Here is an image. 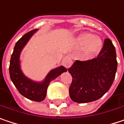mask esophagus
Wrapping results in <instances>:
<instances>
[{
	"label": "esophagus",
	"mask_w": 124,
	"mask_h": 124,
	"mask_svg": "<svg viewBox=\"0 0 124 124\" xmlns=\"http://www.w3.org/2000/svg\"><path fill=\"white\" fill-rule=\"evenodd\" d=\"M62 63H63V65L66 68L69 69L70 66H71V64H72V59H71V58L70 57L69 55H66L63 58V61H62Z\"/></svg>",
	"instance_id": "obj_1"
}]
</instances>
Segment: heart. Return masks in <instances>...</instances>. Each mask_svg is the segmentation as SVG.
<instances>
[{
	"mask_svg": "<svg viewBox=\"0 0 124 124\" xmlns=\"http://www.w3.org/2000/svg\"><path fill=\"white\" fill-rule=\"evenodd\" d=\"M77 44L80 47H84L83 55L85 58H91L101 51L103 42L98 36H93L90 33H84L77 39Z\"/></svg>",
	"mask_w": 124,
	"mask_h": 124,
	"instance_id": "b5f03b06",
	"label": "heart"
}]
</instances>
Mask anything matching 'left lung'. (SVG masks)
<instances>
[{
    "label": "left lung",
    "instance_id": "1",
    "mask_svg": "<svg viewBox=\"0 0 124 124\" xmlns=\"http://www.w3.org/2000/svg\"><path fill=\"white\" fill-rule=\"evenodd\" d=\"M116 70L115 48L110 39H105L96 58L85 61H76L69 69L73 78L69 88L71 100L84 103L99 99L111 88Z\"/></svg>",
    "mask_w": 124,
    "mask_h": 124
}]
</instances>
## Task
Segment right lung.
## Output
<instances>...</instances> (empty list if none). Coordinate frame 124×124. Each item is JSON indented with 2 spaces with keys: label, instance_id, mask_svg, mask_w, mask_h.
Returning a JSON list of instances; mask_svg holds the SVG:
<instances>
[{
  "label": "right lung",
  "instance_id": "obj_1",
  "mask_svg": "<svg viewBox=\"0 0 124 124\" xmlns=\"http://www.w3.org/2000/svg\"><path fill=\"white\" fill-rule=\"evenodd\" d=\"M37 31L34 29L28 32L17 41L11 55L9 73L12 82L22 96L30 100L40 102L45 99L50 82L67 69L61 66L51 70L42 82L33 81L23 74L20 66V54L23 47Z\"/></svg>",
  "mask_w": 124,
  "mask_h": 124
}]
</instances>
